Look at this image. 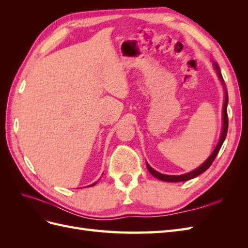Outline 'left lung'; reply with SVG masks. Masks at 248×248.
I'll list each match as a JSON object with an SVG mask.
<instances>
[{
  "instance_id": "left-lung-1",
  "label": "left lung",
  "mask_w": 248,
  "mask_h": 248,
  "mask_svg": "<svg viewBox=\"0 0 248 248\" xmlns=\"http://www.w3.org/2000/svg\"><path fill=\"white\" fill-rule=\"evenodd\" d=\"M214 65V68L217 72V74H218V78L219 79L221 80L222 85H223V79H222V77H221V73H220V69H219V66L217 65L216 63H213ZM224 87V85H223ZM224 91H226V96H224V103H223V112H222V131H221V136H220V139H219V141L218 144H217L216 148L214 149V151L212 152V154L210 155L208 157V159L202 164L201 167H199L198 169H196L194 170H191L189 172H187V174H183V175H179V176H170V175H164V174H161V172H158L157 170H155L154 169H152L151 167L149 166V163L147 162V169L148 170L151 172V175L154 176L155 178L161 180V181H166V182H183V181H187V180H190V179H193L198 177L199 175L202 174L205 170H207L210 166H211L212 162L214 161L215 157L217 156V154H218L219 150L223 144L224 140H226V137H227V133H228V127H229V119H228V111H227V107H228V92H227V89L226 87H224Z\"/></svg>"
}]
</instances>
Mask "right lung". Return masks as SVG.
Returning <instances> with one entry per match:
<instances>
[{
    "label": "right lung",
    "mask_w": 248,
    "mask_h": 248,
    "mask_svg": "<svg viewBox=\"0 0 248 248\" xmlns=\"http://www.w3.org/2000/svg\"><path fill=\"white\" fill-rule=\"evenodd\" d=\"M95 184H96V183H94V184H92V185H90V186H93V185H95Z\"/></svg>",
    "instance_id": "add662e5"
}]
</instances>
